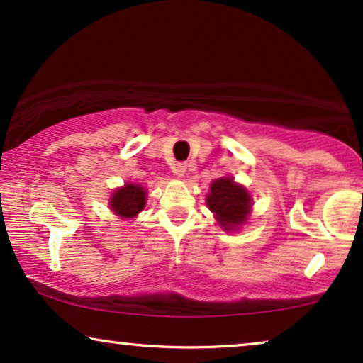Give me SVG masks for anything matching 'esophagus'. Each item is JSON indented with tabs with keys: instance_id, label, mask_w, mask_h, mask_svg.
Instances as JSON below:
<instances>
[{
	"instance_id": "esophagus-1",
	"label": "esophagus",
	"mask_w": 363,
	"mask_h": 363,
	"mask_svg": "<svg viewBox=\"0 0 363 363\" xmlns=\"http://www.w3.org/2000/svg\"><path fill=\"white\" fill-rule=\"evenodd\" d=\"M186 169H187L186 164L179 162V164H174V166H172V172L176 174L177 177H182V176H184V174H186Z\"/></svg>"
}]
</instances>
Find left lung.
<instances>
[{"label":"left lung","instance_id":"left-lung-1","mask_svg":"<svg viewBox=\"0 0 363 363\" xmlns=\"http://www.w3.org/2000/svg\"><path fill=\"white\" fill-rule=\"evenodd\" d=\"M206 202L224 230H234L244 224L252 207V197L244 186L234 182V177L216 179Z\"/></svg>","mask_w":363,"mask_h":363}]
</instances>
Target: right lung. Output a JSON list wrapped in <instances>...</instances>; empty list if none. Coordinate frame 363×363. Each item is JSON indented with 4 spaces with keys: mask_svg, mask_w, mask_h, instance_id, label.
Instances as JSON below:
<instances>
[{
    "mask_svg": "<svg viewBox=\"0 0 363 363\" xmlns=\"http://www.w3.org/2000/svg\"><path fill=\"white\" fill-rule=\"evenodd\" d=\"M147 192L138 184H125L121 189H116L111 196L109 207L116 216L123 219H133L146 206Z\"/></svg>",
    "mask_w": 363,
    "mask_h": 363,
    "instance_id": "1",
    "label": "right lung"
}]
</instances>
